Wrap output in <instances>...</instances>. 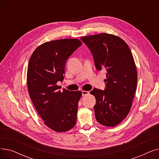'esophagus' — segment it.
Returning <instances> with one entry per match:
<instances>
[{"mask_svg": "<svg viewBox=\"0 0 159 159\" xmlns=\"http://www.w3.org/2000/svg\"><path fill=\"white\" fill-rule=\"evenodd\" d=\"M82 94L83 96H85V95H89V91H82Z\"/></svg>", "mask_w": 159, "mask_h": 159, "instance_id": "esophagus-1", "label": "esophagus"}]
</instances>
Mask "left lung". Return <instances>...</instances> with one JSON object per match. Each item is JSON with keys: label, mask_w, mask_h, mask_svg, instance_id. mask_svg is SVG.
<instances>
[{"label": "left lung", "mask_w": 159, "mask_h": 159, "mask_svg": "<svg viewBox=\"0 0 159 159\" xmlns=\"http://www.w3.org/2000/svg\"><path fill=\"white\" fill-rule=\"evenodd\" d=\"M89 49L97 70L106 71L104 90L94 88L95 118L105 126L119 124L129 113L137 84V72L131 50L120 37L100 33L80 38Z\"/></svg>", "instance_id": "8db88e82"}]
</instances>
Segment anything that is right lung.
<instances>
[{
    "label": "right lung",
    "mask_w": 159,
    "mask_h": 159,
    "mask_svg": "<svg viewBox=\"0 0 159 159\" xmlns=\"http://www.w3.org/2000/svg\"><path fill=\"white\" fill-rule=\"evenodd\" d=\"M78 39H66L47 42L35 49L28 67V92L44 124L57 132L73 128L77 120L80 91L61 89L68 57L82 45Z\"/></svg>",
    "instance_id": "right-lung-1"
}]
</instances>
